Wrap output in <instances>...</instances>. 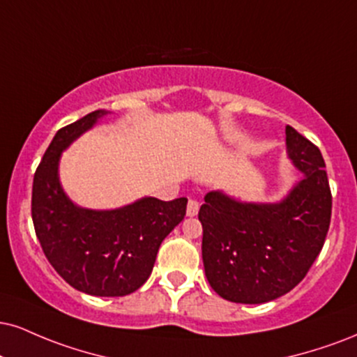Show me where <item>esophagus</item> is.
Instances as JSON below:
<instances>
[{
	"mask_svg": "<svg viewBox=\"0 0 357 357\" xmlns=\"http://www.w3.org/2000/svg\"><path fill=\"white\" fill-rule=\"evenodd\" d=\"M197 211H199V204H197V201L195 199H190L188 201V206H186V216L190 218H195Z\"/></svg>",
	"mask_w": 357,
	"mask_h": 357,
	"instance_id": "1",
	"label": "esophagus"
}]
</instances>
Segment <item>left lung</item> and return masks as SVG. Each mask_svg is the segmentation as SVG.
Here are the masks:
<instances>
[{
    "label": "left lung",
    "mask_w": 357,
    "mask_h": 357,
    "mask_svg": "<svg viewBox=\"0 0 357 357\" xmlns=\"http://www.w3.org/2000/svg\"><path fill=\"white\" fill-rule=\"evenodd\" d=\"M286 153L301 179L282 199L249 203L209 191L197 214L206 278L231 303L281 298L303 281L323 249L333 206L323 154L291 126Z\"/></svg>",
    "instance_id": "left-lung-1"
}]
</instances>
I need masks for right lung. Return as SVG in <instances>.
Segmentation results:
<instances>
[{
  "label": "right lung",
  "instance_id": "right-lung-1",
  "mask_svg": "<svg viewBox=\"0 0 357 357\" xmlns=\"http://www.w3.org/2000/svg\"><path fill=\"white\" fill-rule=\"evenodd\" d=\"M108 113L93 111L56 132L34 173L31 216L43 252L68 284L114 298L148 281L162 239L184 220L188 199L144 196L116 209L73 203L59 181L61 154Z\"/></svg>",
  "mask_w": 357,
  "mask_h": 357
}]
</instances>
